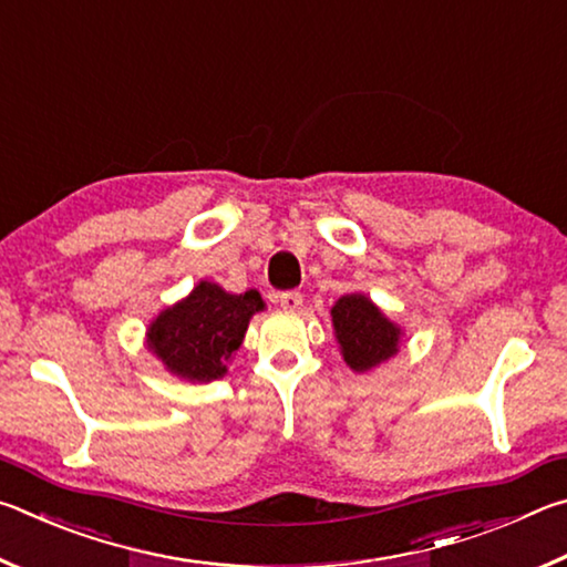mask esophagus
<instances>
[{
    "label": "esophagus",
    "instance_id": "obj_1",
    "mask_svg": "<svg viewBox=\"0 0 567 567\" xmlns=\"http://www.w3.org/2000/svg\"><path fill=\"white\" fill-rule=\"evenodd\" d=\"M277 302H280L282 310H287V312H295V310H300V305H302V295L297 292V290H287V292H280V295H277Z\"/></svg>",
    "mask_w": 567,
    "mask_h": 567
}]
</instances>
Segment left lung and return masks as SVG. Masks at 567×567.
Wrapping results in <instances>:
<instances>
[{"label":"left lung","instance_id":"1","mask_svg":"<svg viewBox=\"0 0 567 567\" xmlns=\"http://www.w3.org/2000/svg\"><path fill=\"white\" fill-rule=\"evenodd\" d=\"M332 328L344 362L354 372H368L398 354L402 330L364 295H342L332 305Z\"/></svg>","mask_w":567,"mask_h":567}]
</instances>
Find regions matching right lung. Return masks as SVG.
Listing matches in <instances>:
<instances>
[{
    "label": "right lung",
    "instance_id": "right-lung-1",
    "mask_svg": "<svg viewBox=\"0 0 567 567\" xmlns=\"http://www.w3.org/2000/svg\"><path fill=\"white\" fill-rule=\"evenodd\" d=\"M265 310L257 290L229 295L215 282L203 280L185 300L162 310L147 330V348L182 380L213 382L227 372L247 324Z\"/></svg>",
    "mask_w": 567,
    "mask_h": 567
}]
</instances>
